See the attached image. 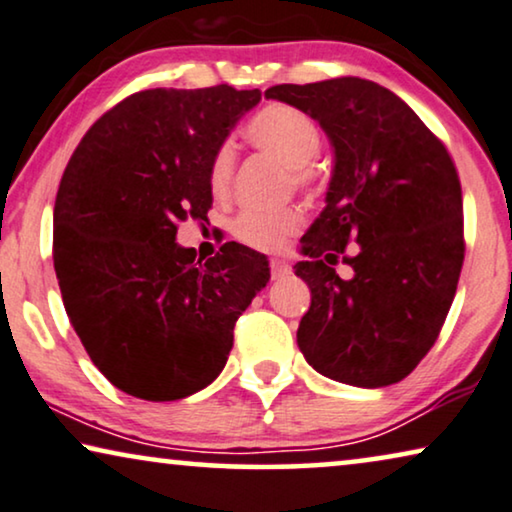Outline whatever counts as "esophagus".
<instances>
[{"mask_svg":"<svg viewBox=\"0 0 512 512\" xmlns=\"http://www.w3.org/2000/svg\"><path fill=\"white\" fill-rule=\"evenodd\" d=\"M269 269H271V278H283L290 273V264L285 259H269Z\"/></svg>","mask_w":512,"mask_h":512,"instance_id":"1","label":"esophagus"}]
</instances>
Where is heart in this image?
Segmentation results:
<instances>
[{"mask_svg":"<svg viewBox=\"0 0 512 512\" xmlns=\"http://www.w3.org/2000/svg\"><path fill=\"white\" fill-rule=\"evenodd\" d=\"M248 143L273 153L290 164L292 181L297 187H315L320 181L315 155L322 148V129L318 120L290 104H269L255 113L243 127ZM236 155L229 143L215 148L208 162V187L213 197H227L232 190ZM304 227V213L297 206L280 208H243L232 222V236L243 246L276 253Z\"/></svg>","mask_w":512,"mask_h":512,"instance_id":"obj_1","label":"heart"}]
</instances>
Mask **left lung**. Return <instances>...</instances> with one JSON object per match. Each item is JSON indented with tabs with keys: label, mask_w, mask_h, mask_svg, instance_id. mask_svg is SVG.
<instances>
[{
	"label": "left lung",
	"mask_w": 512,
	"mask_h": 512,
	"mask_svg": "<svg viewBox=\"0 0 512 512\" xmlns=\"http://www.w3.org/2000/svg\"><path fill=\"white\" fill-rule=\"evenodd\" d=\"M334 143L327 208L301 239L311 287L297 343L315 371L355 387L406 378L434 348L464 264L462 183L445 143L364 78L273 85ZM348 263L353 278L333 266Z\"/></svg>",
	"instance_id": "8db88e82"
}]
</instances>
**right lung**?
<instances>
[{
  "label": "right lung",
  "instance_id": "obj_1",
  "mask_svg": "<svg viewBox=\"0 0 512 512\" xmlns=\"http://www.w3.org/2000/svg\"><path fill=\"white\" fill-rule=\"evenodd\" d=\"M259 90L134 92L106 111L64 169L53 264L64 311L118 390L176 401L225 369L234 325L269 280L264 255L229 241L197 262L178 225L213 206L208 162Z\"/></svg>",
  "mask_w": 512,
  "mask_h": 512
}]
</instances>
